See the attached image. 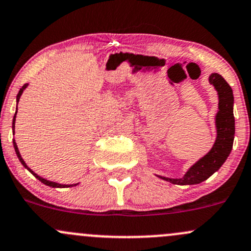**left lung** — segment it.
I'll return each mask as SVG.
<instances>
[{
  "mask_svg": "<svg viewBox=\"0 0 251 251\" xmlns=\"http://www.w3.org/2000/svg\"><path fill=\"white\" fill-rule=\"evenodd\" d=\"M218 92L219 111L216 115L217 139L210 152L189 168L188 172L181 178H169L158 176L162 180L174 184H197L207 180L223 166L232 150L235 138V117H233V94L228 83L219 74H212L208 78Z\"/></svg>",
  "mask_w": 251,
  "mask_h": 251,
  "instance_id": "obj_1",
  "label": "left lung"
}]
</instances>
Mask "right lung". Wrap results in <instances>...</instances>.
Instances as JSON below:
<instances>
[{
  "instance_id": "add662e5",
  "label": "right lung",
  "mask_w": 251,
  "mask_h": 251,
  "mask_svg": "<svg viewBox=\"0 0 251 251\" xmlns=\"http://www.w3.org/2000/svg\"><path fill=\"white\" fill-rule=\"evenodd\" d=\"M26 87H27V84H24V87L21 88L20 90H19V94H18V96H16V101H18V102H19V100H20V96H21V94H23V92H24L25 89H26ZM16 109H18V108H16ZM15 118H16V113H15V115H14V119H13V130H14V127H15ZM13 143H14V149H15V152H16V155H18L19 159H20V162H21V163H23V166H24L25 168H27V169H28L29 172H31L32 174L34 175L35 177L38 178V180L41 181V182H43L44 184H46V186H50V187H53V188H67V187H73V186H76V184H59V183H57V182H52V181L45 180V178L40 177L39 175H37V174H35V173L33 172L32 169H29V168L27 167V164L25 163V161H24V159H23V157H21L20 152H19V149H18V145H16L15 140H14Z\"/></svg>"
}]
</instances>
